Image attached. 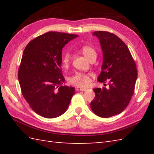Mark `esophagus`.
Segmentation results:
<instances>
[{
    "instance_id": "esophagus-1",
    "label": "esophagus",
    "mask_w": 154,
    "mask_h": 154,
    "mask_svg": "<svg viewBox=\"0 0 154 154\" xmlns=\"http://www.w3.org/2000/svg\"><path fill=\"white\" fill-rule=\"evenodd\" d=\"M79 90H80L81 91H87L88 89H85V88L81 87V88H79Z\"/></svg>"
}]
</instances>
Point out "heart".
<instances>
[{"instance_id": "obj_1", "label": "heart", "mask_w": 154, "mask_h": 154, "mask_svg": "<svg viewBox=\"0 0 154 154\" xmlns=\"http://www.w3.org/2000/svg\"><path fill=\"white\" fill-rule=\"evenodd\" d=\"M81 51L84 56L89 61L91 59L96 58L97 57V52L91 46H89V45L83 46L81 49ZM71 55L69 53H66L63 55V59H62V63H63V65L65 67L67 66L69 63ZM69 81L73 85L84 87L89 85L91 82V79L89 74L78 72V73H75L73 75L70 77Z\"/></svg>"}]
</instances>
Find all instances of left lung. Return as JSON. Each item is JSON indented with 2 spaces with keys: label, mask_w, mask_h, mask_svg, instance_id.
Wrapping results in <instances>:
<instances>
[{
  "label": "left lung",
  "mask_w": 154,
  "mask_h": 154,
  "mask_svg": "<svg viewBox=\"0 0 154 154\" xmlns=\"http://www.w3.org/2000/svg\"><path fill=\"white\" fill-rule=\"evenodd\" d=\"M93 35L99 38L103 53L102 71L97 80L109 83V88L93 89L95 97L91 108L96 115L109 118L122 112L129 104L138 72L129 49L120 38L105 31L94 32Z\"/></svg>",
  "instance_id": "obj_1"
}]
</instances>
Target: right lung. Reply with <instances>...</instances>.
<instances>
[{
    "instance_id": "add662e5",
    "label": "right lung",
    "mask_w": 154,
    "mask_h": 154,
    "mask_svg": "<svg viewBox=\"0 0 154 154\" xmlns=\"http://www.w3.org/2000/svg\"><path fill=\"white\" fill-rule=\"evenodd\" d=\"M77 35L49 32L29 42L22 54L18 79L23 97L39 115L54 119L62 115L75 94L63 86L62 49Z\"/></svg>"
}]
</instances>
